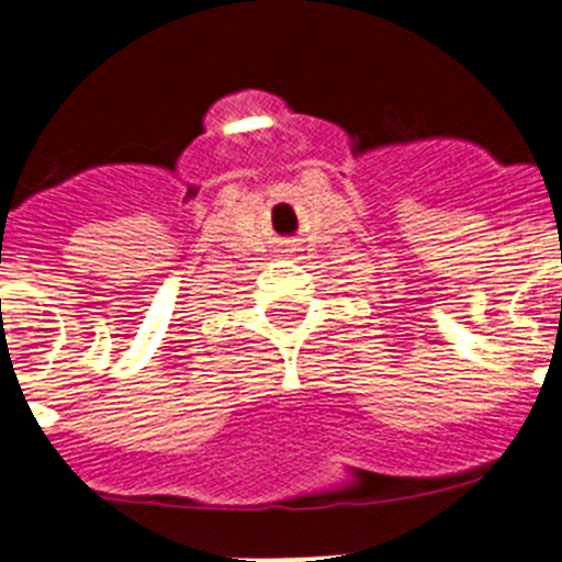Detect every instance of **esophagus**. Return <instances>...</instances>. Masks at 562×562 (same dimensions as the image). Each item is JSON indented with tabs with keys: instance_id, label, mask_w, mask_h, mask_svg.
I'll return each instance as SVG.
<instances>
[{
	"instance_id": "esophagus-1",
	"label": "esophagus",
	"mask_w": 562,
	"mask_h": 562,
	"mask_svg": "<svg viewBox=\"0 0 562 562\" xmlns=\"http://www.w3.org/2000/svg\"><path fill=\"white\" fill-rule=\"evenodd\" d=\"M284 252H295V247H292V245H286V247H284Z\"/></svg>"
}]
</instances>
